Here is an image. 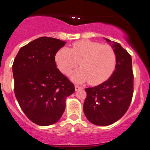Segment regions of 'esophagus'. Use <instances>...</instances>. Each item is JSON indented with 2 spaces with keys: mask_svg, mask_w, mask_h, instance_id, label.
Masks as SVG:
<instances>
[{
  "mask_svg": "<svg viewBox=\"0 0 150 150\" xmlns=\"http://www.w3.org/2000/svg\"><path fill=\"white\" fill-rule=\"evenodd\" d=\"M75 91H78V90H80L82 89V87L80 86H77V85H75Z\"/></svg>",
  "mask_w": 150,
  "mask_h": 150,
  "instance_id": "obj_1",
  "label": "esophagus"
}]
</instances>
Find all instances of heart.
I'll list each match as a JSON object with an SVG mask.
<instances>
[{
  "instance_id": "obj_1",
  "label": "heart",
  "mask_w": 150,
  "mask_h": 150,
  "mask_svg": "<svg viewBox=\"0 0 150 150\" xmlns=\"http://www.w3.org/2000/svg\"><path fill=\"white\" fill-rule=\"evenodd\" d=\"M54 59L58 68L64 74L77 67L80 61L82 68L72 72L70 78L76 83L88 81L91 85H98L108 80L117 64L116 52L112 47L89 40L77 41L71 49H59Z\"/></svg>"
}]
</instances>
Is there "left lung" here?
<instances>
[{
	"label": "left lung",
	"mask_w": 150,
	"mask_h": 150,
	"mask_svg": "<svg viewBox=\"0 0 150 150\" xmlns=\"http://www.w3.org/2000/svg\"><path fill=\"white\" fill-rule=\"evenodd\" d=\"M112 47L117 55L116 67L112 75L101 84L85 89L84 115L90 122L97 126L110 125L122 118L133 98L131 56L119 43L113 42Z\"/></svg>",
	"instance_id": "obj_1"
}]
</instances>
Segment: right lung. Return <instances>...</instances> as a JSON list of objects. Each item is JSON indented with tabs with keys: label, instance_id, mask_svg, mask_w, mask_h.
<instances>
[{
	"label": "right lung",
	"instance_id": "obj_1",
	"mask_svg": "<svg viewBox=\"0 0 150 150\" xmlns=\"http://www.w3.org/2000/svg\"><path fill=\"white\" fill-rule=\"evenodd\" d=\"M66 42L40 37L19 50L12 65L14 91L26 116L38 125L55 124L75 86L57 68L54 57Z\"/></svg>",
	"mask_w": 150,
	"mask_h": 150
}]
</instances>
